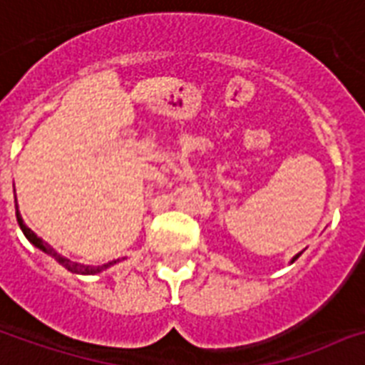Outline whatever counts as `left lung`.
<instances>
[{"mask_svg": "<svg viewBox=\"0 0 365 365\" xmlns=\"http://www.w3.org/2000/svg\"><path fill=\"white\" fill-rule=\"evenodd\" d=\"M299 257H301V253H299V255H295V257H293V259H291V262H295V261H297Z\"/></svg>", "mask_w": 365, "mask_h": 365, "instance_id": "8db88e82", "label": "left lung"}]
</instances>
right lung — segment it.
Segmentation results:
<instances>
[{
  "label": "right lung",
  "mask_w": 365,
  "mask_h": 365,
  "mask_svg": "<svg viewBox=\"0 0 365 365\" xmlns=\"http://www.w3.org/2000/svg\"><path fill=\"white\" fill-rule=\"evenodd\" d=\"M15 209H16V221H19V227H21V230L24 232V236L28 238V242L30 244H34L38 250H41L43 253H47V255H51L53 259H55L56 262H61L62 267L68 268L70 272H74V274H98V272H103V270H106V268H110L112 264H115V262H120V259L118 261H110L106 262V264H103V267H91V264H80V262H72L70 259H66V257H62L61 253H56L53 247H51L47 242H43V240L39 238L38 234L34 232V230H30V228L24 225V221H22V217L21 213H19V205H16V196H15Z\"/></svg>",
  "instance_id": "1"
}]
</instances>
